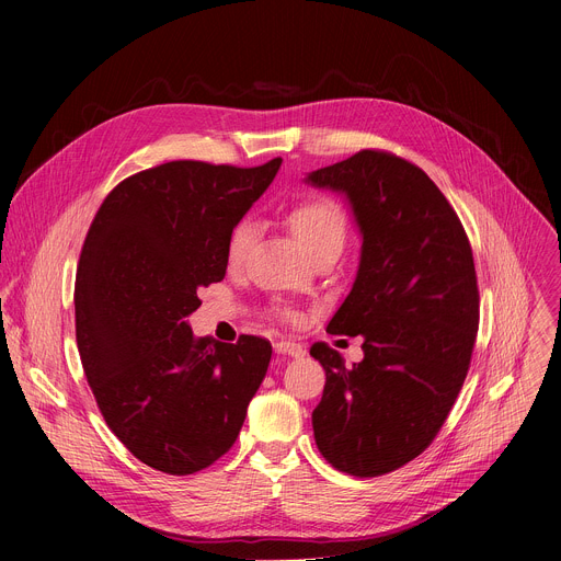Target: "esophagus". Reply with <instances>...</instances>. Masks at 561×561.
<instances>
[{
  "label": "esophagus",
  "mask_w": 561,
  "mask_h": 561,
  "mask_svg": "<svg viewBox=\"0 0 561 561\" xmlns=\"http://www.w3.org/2000/svg\"><path fill=\"white\" fill-rule=\"evenodd\" d=\"M275 353L279 355H288V357H304L306 355V348L297 342H290V340H282L275 344Z\"/></svg>",
  "instance_id": "obj_1"
}]
</instances>
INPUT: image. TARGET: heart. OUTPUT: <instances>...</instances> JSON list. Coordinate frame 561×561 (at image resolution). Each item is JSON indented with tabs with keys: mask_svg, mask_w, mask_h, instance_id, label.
I'll list each match as a JSON object with an SVG mask.
<instances>
[{
	"mask_svg": "<svg viewBox=\"0 0 561 561\" xmlns=\"http://www.w3.org/2000/svg\"><path fill=\"white\" fill-rule=\"evenodd\" d=\"M288 226L295 232V237L301 242V247L308 251V255H314L324 249H340L346 237V217L342 208L327 199V197H312L299 202L288 213ZM255 224L253 219L237 221L234 228L228 234L226 255L232 264L242 262L249 253V247L253 242Z\"/></svg>",
	"mask_w": 561,
	"mask_h": 561,
	"instance_id": "heart-1",
	"label": "heart"
}]
</instances>
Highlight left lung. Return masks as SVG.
<instances>
[{
    "label": "left lung",
    "instance_id": "8db88e82",
    "mask_svg": "<svg viewBox=\"0 0 561 561\" xmlns=\"http://www.w3.org/2000/svg\"><path fill=\"white\" fill-rule=\"evenodd\" d=\"M346 197L362 234L353 288L327 331L364 337V359L314 344L327 370L312 411L319 453L337 470L377 477L409 463L439 433L466 379L479 293L463 226L415 164L359 150L306 175Z\"/></svg>",
    "mask_w": 561,
    "mask_h": 561
}]
</instances>
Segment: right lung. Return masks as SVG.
I'll return each mask as SVG.
<instances>
[{"instance_id":"obj_1","label":"right lung","mask_w":561,"mask_h":561,"mask_svg":"<svg viewBox=\"0 0 561 561\" xmlns=\"http://www.w3.org/2000/svg\"><path fill=\"white\" fill-rule=\"evenodd\" d=\"M282 167L169 162L100 206L75 279L77 348L98 407L146 466L191 474L234 444L266 377L271 344L195 337L197 290L221 282L228 234Z\"/></svg>"}]
</instances>
